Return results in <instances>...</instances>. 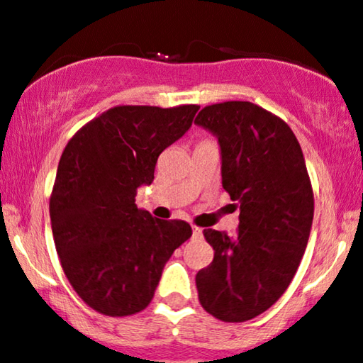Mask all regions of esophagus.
<instances>
[{
  "label": "esophagus",
  "instance_id": "34e87169",
  "mask_svg": "<svg viewBox=\"0 0 363 363\" xmlns=\"http://www.w3.org/2000/svg\"><path fill=\"white\" fill-rule=\"evenodd\" d=\"M193 237H194V238H201V237H203V230L193 225Z\"/></svg>",
  "mask_w": 363,
  "mask_h": 363
}]
</instances>
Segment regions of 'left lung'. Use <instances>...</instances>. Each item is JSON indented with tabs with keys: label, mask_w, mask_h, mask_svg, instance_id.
Listing matches in <instances>:
<instances>
[{
	"label": "left lung",
	"mask_w": 363,
	"mask_h": 363,
	"mask_svg": "<svg viewBox=\"0 0 363 363\" xmlns=\"http://www.w3.org/2000/svg\"><path fill=\"white\" fill-rule=\"evenodd\" d=\"M218 138L221 184L240 208L235 237L206 228L215 259L196 274L201 306L226 323L272 306L298 270L314 198L303 150L286 121L248 101L203 108L194 120Z\"/></svg>",
	"instance_id": "obj_1"
}]
</instances>
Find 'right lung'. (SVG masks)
I'll return each mask as SVG.
<instances>
[{
  "label": "right lung",
  "mask_w": 363,
  "mask_h": 363,
  "mask_svg": "<svg viewBox=\"0 0 363 363\" xmlns=\"http://www.w3.org/2000/svg\"><path fill=\"white\" fill-rule=\"evenodd\" d=\"M198 104L115 106L64 148L50 196V223L65 277L89 308L128 316L150 304L174 250L193 235L135 204L154 181L159 155L193 125Z\"/></svg>",
  "instance_id": "right-lung-1"
}]
</instances>
